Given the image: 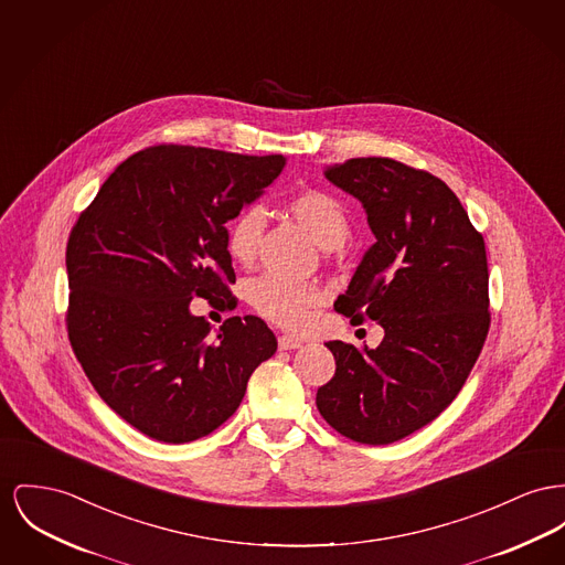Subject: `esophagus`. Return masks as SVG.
Masks as SVG:
<instances>
[{"mask_svg":"<svg viewBox=\"0 0 565 565\" xmlns=\"http://www.w3.org/2000/svg\"><path fill=\"white\" fill-rule=\"evenodd\" d=\"M300 345H302V341L292 337V334H281L279 337V350H297Z\"/></svg>","mask_w":565,"mask_h":565,"instance_id":"obj_1","label":"esophagus"}]
</instances>
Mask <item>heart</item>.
Instances as JSON below:
<instances>
[{"mask_svg": "<svg viewBox=\"0 0 565 565\" xmlns=\"http://www.w3.org/2000/svg\"><path fill=\"white\" fill-rule=\"evenodd\" d=\"M286 206L320 247L334 249L345 243L350 234V217L345 206L329 192L316 188L300 190L288 199ZM265 226V211L256 204L245 206L234 215L228 224L226 245L236 263L252 265L256 260ZM249 300L254 309L270 322L286 329H299L311 309L322 302V290L316 284L266 275L249 286Z\"/></svg>", "mask_w": 565, "mask_h": 565, "instance_id": "obj_1", "label": "heart"}]
</instances>
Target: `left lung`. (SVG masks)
<instances>
[{
  "label": "left lung",
  "mask_w": 565,
  "mask_h": 565,
  "mask_svg": "<svg viewBox=\"0 0 565 565\" xmlns=\"http://www.w3.org/2000/svg\"><path fill=\"white\" fill-rule=\"evenodd\" d=\"M324 174L363 202L375 234L334 309L377 322L384 339L375 350L329 341L337 366L316 405L334 431L393 444L435 420L480 356L491 324L484 238L427 170L354 158Z\"/></svg>",
  "instance_id": "left-lung-1"
}]
</instances>
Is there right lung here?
Wrapping results in <instances>:
<instances>
[{
  "label": "right lung",
  "mask_w": 565,
  "mask_h": 565,
  "mask_svg": "<svg viewBox=\"0 0 565 565\" xmlns=\"http://www.w3.org/2000/svg\"><path fill=\"white\" fill-rule=\"evenodd\" d=\"M284 156L156 145L104 181L67 238L72 350L104 403L158 441L185 444L224 425L277 339L256 316L220 331L194 297L234 309L226 222L258 199Z\"/></svg>",
  "instance_id": "right-lung-1"
}]
</instances>
